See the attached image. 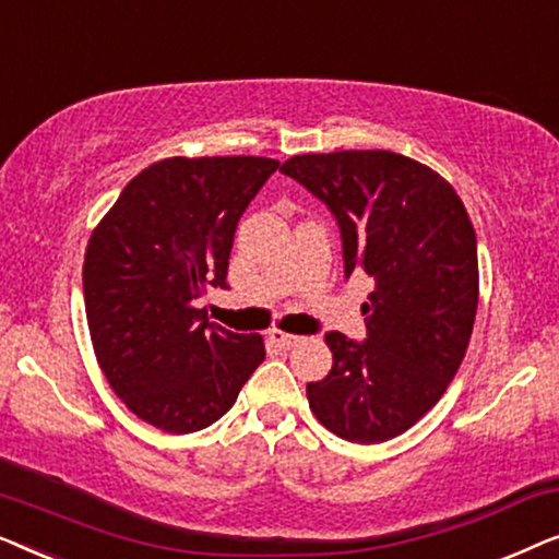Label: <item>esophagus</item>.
<instances>
[{"label": "esophagus", "instance_id": "34e87169", "mask_svg": "<svg viewBox=\"0 0 559 559\" xmlns=\"http://www.w3.org/2000/svg\"><path fill=\"white\" fill-rule=\"evenodd\" d=\"M270 343H274V346L282 348V350H289V348H295L297 343H300V335H289V333H282V331H272L270 333Z\"/></svg>", "mask_w": 559, "mask_h": 559}]
</instances>
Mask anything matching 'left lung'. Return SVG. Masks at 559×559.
Returning <instances> with one entry per match:
<instances>
[{"label":"left lung","instance_id":"8db88e82","mask_svg":"<svg viewBox=\"0 0 559 559\" xmlns=\"http://www.w3.org/2000/svg\"><path fill=\"white\" fill-rule=\"evenodd\" d=\"M325 203L343 274H369L366 338L325 333L333 366L310 409L350 442H384L435 407L468 348L478 308L476 231L448 180L386 150L297 155L280 167Z\"/></svg>","mask_w":559,"mask_h":559}]
</instances>
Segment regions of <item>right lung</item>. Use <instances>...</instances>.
<instances>
[{
  "mask_svg": "<svg viewBox=\"0 0 559 559\" xmlns=\"http://www.w3.org/2000/svg\"><path fill=\"white\" fill-rule=\"evenodd\" d=\"M277 167L266 157L163 159L129 180L91 236L83 300L98 366L159 430L213 425L264 361L262 335L209 323L198 300L228 289L236 226Z\"/></svg>",
  "mask_w": 559,
  "mask_h": 559,
  "instance_id": "right-lung-1",
  "label": "right lung"
}]
</instances>
